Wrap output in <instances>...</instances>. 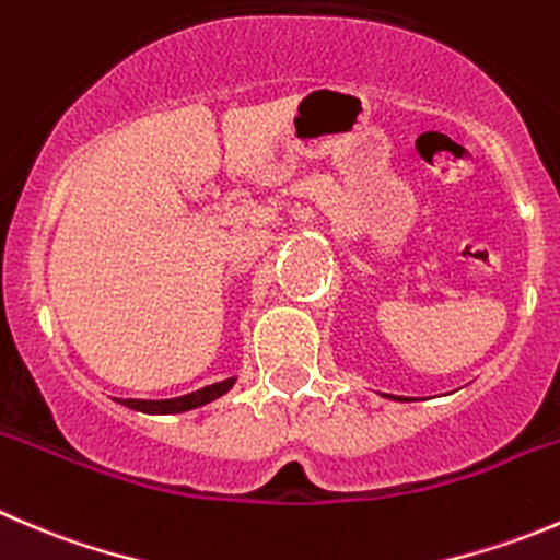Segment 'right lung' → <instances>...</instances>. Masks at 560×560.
Segmentation results:
<instances>
[{
    "label": "right lung",
    "instance_id": "right-lung-1",
    "mask_svg": "<svg viewBox=\"0 0 560 560\" xmlns=\"http://www.w3.org/2000/svg\"><path fill=\"white\" fill-rule=\"evenodd\" d=\"M232 385H235V377L224 380V383H213L202 390H194V394L177 396V399H119V405L130 407V410H142V412H183V410H191V407L205 405V401L219 399V396L226 394Z\"/></svg>",
    "mask_w": 560,
    "mask_h": 560
}]
</instances>
